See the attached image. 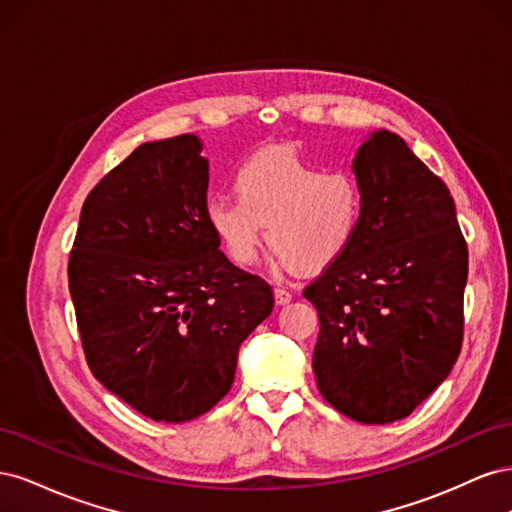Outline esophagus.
<instances>
[{
    "instance_id": "34e87169",
    "label": "esophagus",
    "mask_w": 512,
    "mask_h": 512,
    "mask_svg": "<svg viewBox=\"0 0 512 512\" xmlns=\"http://www.w3.org/2000/svg\"><path fill=\"white\" fill-rule=\"evenodd\" d=\"M275 303L277 305H286V303H290V299H292V294L286 290V288H275Z\"/></svg>"
}]
</instances>
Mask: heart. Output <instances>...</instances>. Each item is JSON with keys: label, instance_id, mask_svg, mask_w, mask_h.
<instances>
[{"label": "heart", "instance_id": "obj_1", "mask_svg": "<svg viewBox=\"0 0 512 512\" xmlns=\"http://www.w3.org/2000/svg\"><path fill=\"white\" fill-rule=\"evenodd\" d=\"M235 194L211 196V230L239 265H252L262 239L277 260L301 275L333 267L359 230L363 198L344 170H322L284 147L258 151L235 173Z\"/></svg>", "mask_w": 512, "mask_h": 512}]
</instances>
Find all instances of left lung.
<instances>
[{"label": "left lung", "instance_id": "obj_1", "mask_svg": "<svg viewBox=\"0 0 512 512\" xmlns=\"http://www.w3.org/2000/svg\"><path fill=\"white\" fill-rule=\"evenodd\" d=\"M352 170L363 211L348 252L303 290L320 333L322 397L352 421L393 423L451 374L463 342L468 245L444 181L401 136L371 132Z\"/></svg>", "mask_w": 512, "mask_h": 512}]
</instances>
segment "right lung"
<instances>
[{
    "label": "right lung",
    "instance_id": "1",
    "mask_svg": "<svg viewBox=\"0 0 512 512\" xmlns=\"http://www.w3.org/2000/svg\"><path fill=\"white\" fill-rule=\"evenodd\" d=\"M194 134L136 147L85 198L68 286L85 359L153 421L185 423L230 391L273 290L222 254Z\"/></svg>",
    "mask_w": 512,
    "mask_h": 512
}]
</instances>
